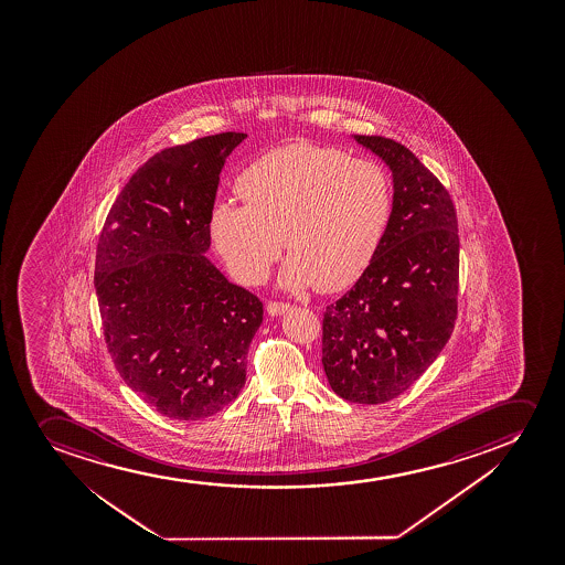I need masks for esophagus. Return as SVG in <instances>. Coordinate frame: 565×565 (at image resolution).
<instances>
[{
	"label": "esophagus",
	"mask_w": 565,
	"mask_h": 565,
	"mask_svg": "<svg viewBox=\"0 0 565 565\" xmlns=\"http://www.w3.org/2000/svg\"><path fill=\"white\" fill-rule=\"evenodd\" d=\"M288 309H290L288 303H279V301H269V303H267V312H269L271 317H280V315H285Z\"/></svg>",
	"instance_id": "34e87169"
}]
</instances>
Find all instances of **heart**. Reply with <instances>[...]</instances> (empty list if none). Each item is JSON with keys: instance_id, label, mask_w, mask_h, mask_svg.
<instances>
[{"instance_id": "b5f03b06", "label": "heart", "mask_w": 565, "mask_h": 565, "mask_svg": "<svg viewBox=\"0 0 565 565\" xmlns=\"http://www.w3.org/2000/svg\"><path fill=\"white\" fill-rule=\"evenodd\" d=\"M235 189L245 203H216L209 234L230 271L248 285L266 277L285 241L282 288L341 290L367 269L392 214L381 166L307 141L262 156Z\"/></svg>"}]
</instances>
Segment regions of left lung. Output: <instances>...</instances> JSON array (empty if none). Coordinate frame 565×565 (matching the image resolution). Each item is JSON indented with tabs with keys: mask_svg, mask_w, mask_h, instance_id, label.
Masks as SVG:
<instances>
[{
	"mask_svg": "<svg viewBox=\"0 0 565 565\" xmlns=\"http://www.w3.org/2000/svg\"><path fill=\"white\" fill-rule=\"evenodd\" d=\"M351 139L390 169L392 214L367 269L326 307L322 365L338 396L375 405L411 388L450 339L460 239L450 195L409 149Z\"/></svg>",
	"mask_w": 565,
	"mask_h": 565,
	"instance_id": "8db88e82",
	"label": "left lung"
}]
</instances>
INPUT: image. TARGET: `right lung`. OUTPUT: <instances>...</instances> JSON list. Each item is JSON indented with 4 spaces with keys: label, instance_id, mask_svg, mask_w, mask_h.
<instances>
[{
    "label": "right lung",
    "instance_id": "add662e5",
    "mask_svg": "<svg viewBox=\"0 0 565 565\" xmlns=\"http://www.w3.org/2000/svg\"><path fill=\"white\" fill-rule=\"evenodd\" d=\"M247 134L166 149L113 203L96 254L105 343L137 396L173 420H202L239 396L264 318L254 294L205 256L227 156Z\"/></svg>",
    "mask_w": 565,
    "mask_h": 565
}]
</instances>
